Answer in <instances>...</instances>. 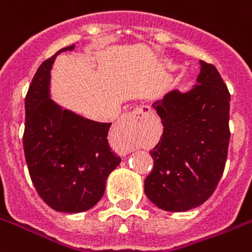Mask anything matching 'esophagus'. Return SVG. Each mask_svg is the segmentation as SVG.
I'll use <instances>...</instances> for the list:
<instances>
[{"label":"esophagus","mask_w":252,"mask_h":252,"mask_svg":"<svg viewBox=\"0 0 252 252\" xmlns=\"http://www.w3.org/2000/svg\"><path fill=\"white\" fill-rule=\"evenodd\" d=\"M146 112L144 110H136V111L124 114L116 123L115 136L120 141V151L123 154L129 153L132 149L133 133L136 132L141 123L145 122Z\"/></svg>","instance_id":"obj_1"}]
</instances>
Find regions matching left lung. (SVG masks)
I'll return each mask as SVG.
<instances>
[{"mask_svg": "<svg viewBox=\"0 0 252 252\" xmlns=\"http://www.w3.org/2000/svg\"><path fill=\"white\" fill-rule=\"evenodd\" d=\"M230 94L216 67L200 61L197 84L153 103L163 134L150 151L154 168L145 194L160 210L184 212L204 203L225 168Z\"/></svg>", "mask_w": 252, "mask_h": 252, "instance_id": "obj_1", "label": "left lung"}]
</instances>
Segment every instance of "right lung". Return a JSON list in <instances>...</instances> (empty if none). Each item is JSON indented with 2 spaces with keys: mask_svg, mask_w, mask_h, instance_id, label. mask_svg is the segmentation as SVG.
<instances>
[{
  "mask_svg": "<svg viewBox=\"0 0 252 252\" xmlns=\"http://www.w3.org/2000/svg\"><path fill=\"white\" fill-rule=\"evenodd\" d=\"M61 49L34 73L26 95L23 147L38 195L58 212L76 214L99 202L108 175L122 159L108 146L111 123L85 119L50 98V71Z\"/></svg>",
  "mask_w": 252,
  "mask_h": 252,
  "instance_id": "right-lung-1",
  "label": "right lung"
}]
</instances>
